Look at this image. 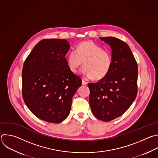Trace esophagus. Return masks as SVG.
Instances as JSON below:
<instances>
[{"label": "esophagus", "instance_id": "1", "mask_svg": "<svg viewBox=\"0 0 158 158\" xmlns=\"http://www.w3.org/2000/svg\"><path fill=\"white\" fill-rule=\"evenodd\" d=\"M87 82H85V81H84V80H82V84L83 85H87Z\"/></svg>", "mask_w": 158, "mask_h": 158}]
</instances>
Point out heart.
<instances>
[{
	"label": "heart",
	"instance_id": "obj_1",
	"mask_svg": "<svg viewBox=\"0 0 158 158\" xmlns=\"http://www.w3.org/2000/svg\"><path fill=\"white\" fill-rule=\"evenodd\" d=\"M69 69L77 73L83 66V74L94 80H100L106 77L112 66V57L107 51L92 41L81 42L76 51L73 50L67 57Z\"/></svg>",
	"mask_w": 158,
	"mask_h": 158
}]
</instances>
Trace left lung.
I'll return each instance as SVG.
<instances>
[{"instance_id": "obj_1", "label": "left lung", "mask_w": 158, "mask_h": 158, "mask_svg": "<svg viewBox=\"0 0 158 158\" xmlns=\"http://www.w3.org/2000/svg\"><path fill=\"white\" fill-rule=\"evenodd\" d=\"M100 39L111 47L112 66L106 77L88 84L89 103L96 118L109 122L122 115L137 95L138 64L125 42L111 36Z\"/></svg>"}]
</instances>
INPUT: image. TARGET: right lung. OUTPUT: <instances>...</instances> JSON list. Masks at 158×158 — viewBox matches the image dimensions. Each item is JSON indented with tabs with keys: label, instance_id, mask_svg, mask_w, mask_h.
<instances>
[{
	"label": "right lung",
	"instance_id": "obj_1",
	"mask_svg": "<svg viewBox=\"0 0 158 158\" xmlns=\"http://www.w3.org/2000/svg\"><path fill=\"white\" fill-rule=\"evenodd\" d=\"M70 48L64 39H43L25 60L22 96L38 118L58 123L69 115L72 98L82 80L72 72L65 56Z\"/></svg>",
	"mask_w": 158,
	"mask_h": 158
}]
</instances>
